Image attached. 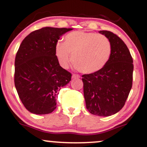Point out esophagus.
<instances>
[{"instance_id":"esophagus-1","label":"esophagus","mask_w":147,"mask_h":147,"mask_svg":"<svg viewBox=\"0 0 147 147\" xmlns=\"http://www.w3.org/2000/svg\"><path fill=\"white\" fill-rule=\"evenodd\" d=\"M79 75H75V74H73V75H72V79H78V78H79Z\"/></svg>"}]
</instances>
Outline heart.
<instances>
[{"mask_svg":"<svg viewBox=\"0 0 147 147\" xmlns=\"http://www.w3.org/2000/svg\"><path fill=\"white\" fill-rule=\"evenodd\" d=\"M55 51L61 67L66 68L72 60L81 72L91 74L99 71L107 63L111 45L103 35L75 31L65 35L64 43H57Z\"/></svg>","mask_w":147,"mask_h":147,"instance_id":"heart-1","label":"heart"}]
</instances>
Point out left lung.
<instances>
[{
  "label": "left lung",
  "instance_id": "obj_1",
  "mask_svg": "<svg viewBox=\"0 0 147 147\" xmlns=\"http://www.w3.org/2000/svg\"><path fill=\"white\" fill-rule=\"evenodd\" d=\"M109 40V59L99 71L82 75L87 110L95 115L108 117L124 106L132 88L133 59L124 42L106 30L99 31Z\"/></svg>",
  "mask_w": 147,
  "mask_h": 147
}]
</instances>
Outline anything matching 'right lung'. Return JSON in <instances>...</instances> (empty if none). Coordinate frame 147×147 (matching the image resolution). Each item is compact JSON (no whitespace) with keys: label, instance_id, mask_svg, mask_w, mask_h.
<instances>
[{"label":"right lung","instance_id":"right-lung-1","mask_svg":"<svg viewBox=\"0 0 147 147\" xmlns=\"http://www.w3.org/2000/svg\"><path fill=\"white\" fill-rule=\"evenodd\" d=\"M72 28L45 27L28 34L15 58L14 84L27 110L36 115L52 113L61 88L71 80V74L60 66L55 45Z\"/></svg>","mask_w":147,"mask_h":147}]
</instances>
